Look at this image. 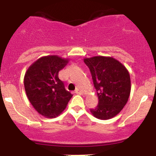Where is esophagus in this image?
I'll return each instance as SVG.
<instances>
[{
	"label": "esophagus",
	"mask_w": 156,
	"mask_h": 156,
	"mask_svg": "<svg viewBox=\"0 0 156 156\" xmlns=\"http://www.w3.org/2000/svg\"><path fill=\"white\" fill-rule=\"evenodd\" d=\"M75 93L77 94H82V91H81V90H80L79 88H77V89H76Z\"/></svg>",
	"instance_id": "34e87169"
}]
</instances>
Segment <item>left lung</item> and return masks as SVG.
<instances>
[{"mask_svg":"<svg viewBox=\"0 0 156 156\" xmlns=\"http://www.w3.org/2000/svg\"><path fill=\"white\" fill-rule=\"evenodd\" d=\"M97 90L98 105L90 112L99 119H109L119 114L130 94V77L122 63L112 57L94 56L84 58Z\"/></svg>","mask_w":156,"mask_h":156,"instance_id":"1","label":"left lung"}]
</instances>
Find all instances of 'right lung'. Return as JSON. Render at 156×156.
<instances>
[{"label":"right lung","mask_w":156,"mask_h":156,"mask_svg":"<svg viewBox=\"0 0 156 156\" xmlns=\"http://www.w3.org/2000/svg\"><path fill=\"white\" fill-rule=\"evenodd\" d=\"M68 62V59L57 55L44 56L33 63L25 74L27 98L43 116L55 118L60 115L73 97L58 78L59 71Z\"/></svg>","instance_id":"obj_1"}]
</instances>
